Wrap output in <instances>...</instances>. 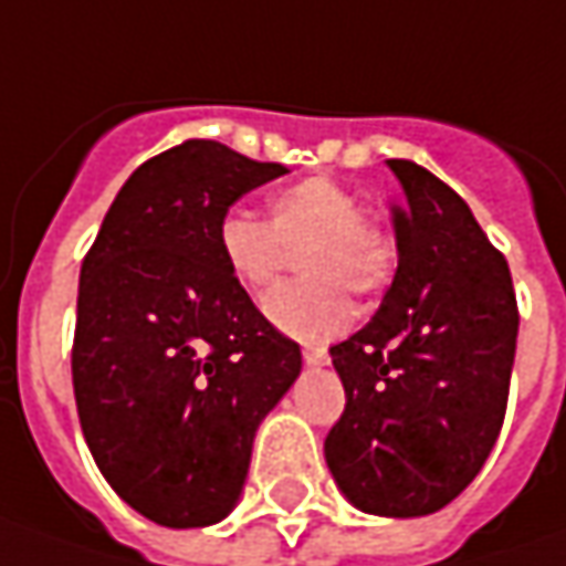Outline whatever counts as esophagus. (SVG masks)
Segmentation results:
<instances>
[{
    "label": "esophagus",
    "mask_w": 566,
    "mask_h": 566,
    "mask_svg": "<svg viewBox=\"0 0 566 566\" xmlns=\"http://www.w3.org/2000/svg\"><path fill=\"white\" fill-rule=\"evenodd\" d=\"M302 359L308 361V365H324V361L331 359V353H327L324 346H315V343H305V346H302Z\"/></svg>",
    "instance_id": "obj_1"
}]
</instances>
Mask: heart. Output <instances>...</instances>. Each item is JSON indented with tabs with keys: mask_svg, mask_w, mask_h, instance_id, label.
Masks as SVG:
<instances>
[{
	"mask_svg": "<svg viewBox=\"0 0 566 566\" xmlns=\"http://www.w3.org/2000/svg\"><path fill=\"white\" fill-rule=\"evenodd\" d=\"M268 220L245 207H229L217 223V249L232 280L261 293L271 286L286 261V249H298L305 280L283 283L264 298V315L293 337H334L353 315L349 293H380L400 261L397 235L387 223L365 213L356 191L327 176H308L268 198Z\"/></svg>",
	"mask_w": 566,
	"mask_h": 566,
	"instance_id": "b5f03b06",
	"label": "heart"
}]
</instances>
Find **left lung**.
Masks as SVG:
<instances>
[{
  "instance_id": "8db88e82",
  "label": "left lung",
  "mask_w": 566,
  "mask_h": 566,
  "mask_svg": "<svg viewBox=\"0 0 566 566\" xmlns=\"http://www.w3.org/2000/svg\"><path fill=\"white\" fill-rule=\"evenodd\" d=\"M387 169L402 188L400 268L378 315L331 346L346 406L324 457L359 511L424 516L467 489L497 441L520 308L467 201L409 160Z\"/></svg>"
}]
</instances>
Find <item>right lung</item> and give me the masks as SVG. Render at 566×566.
<instances>
[{"instance_id":"add662e5","label":"right lung","mask_w":566,"mask_h":566,"mask_svg":"<svg viewBox=\"0 0 566 566\" xmlns=\"http://www.w3.org/2000/svg\"><path fill=\"white\" fill-rule=\"evenodd\" d=\"M283 172L220 142L169 147L128 176L81 261V431L122 501L169 530L232 511L254 431L302 368L217 249L220 217Z\"/></svg>"}]
</instances>
